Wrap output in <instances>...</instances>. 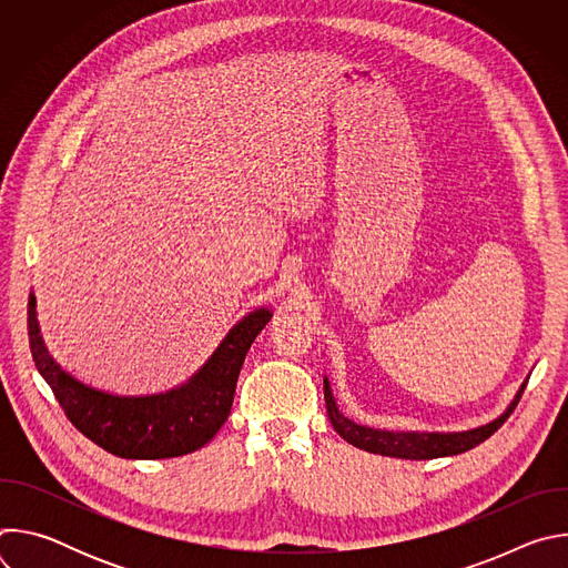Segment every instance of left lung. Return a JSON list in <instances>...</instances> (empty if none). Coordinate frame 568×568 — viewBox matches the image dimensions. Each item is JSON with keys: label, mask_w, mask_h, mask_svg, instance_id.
Masks as SVG:
<instances>
[{"label": "left lung", "mask_w": 568, "mask_h": 568, "mask_svg": "<svg viewBox=\"0 0 568 568\" xmlns=\"http://www.w3.org/2000/svg\"><path fill=\"white\" fill-rule=\"evenodd\" d=\"M526 384L519 388L515 395L513 404L501 414L497 420L469 429V432H458V434H427V432H382V429H371L355 425L346 416L339 414L333 390L328 379H323V397H326V409L328 418L335 427V432L348 440L351 445L366 449L371 454H382V456H393V458H409V460H429V458H440V456H456L463 454L476 445H480L485 438H490L515 412V407L521 399Z\"/></svg>", "instance_id": "1"}]
</instances>
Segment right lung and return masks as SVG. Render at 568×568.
<instances>
[{"instance_id": "add662e5", "label": "right lung", "mask_w": 568, "mask_h": 568, "mask_svg": "<svg viewBox=\"0 0 568 568\" xmlns=\"http://www.w3.org/2000/svg\"><path fill=\"white\" fill-rule=\"evenodd\" d=\"M270 318L267 307L247 314L186 384L143 397L110 395L64 373L40 337L33 294L29 296V344L40 375L80 434L121 458H175L204 447L220 432L231 414L242 362Z\"/></svg>"}]
</instances>
